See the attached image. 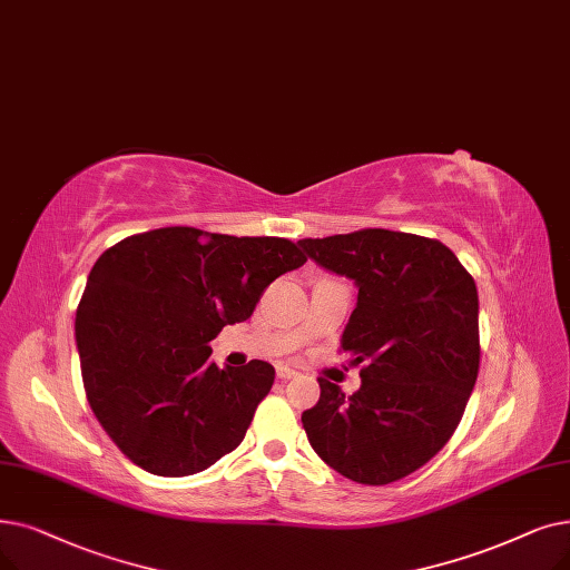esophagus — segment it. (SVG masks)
<instances>
[{"label":"esophagus","instance_id":"obj_1","mask_svg":"<svg viewBox=\"0 0 570 570\" xmlns=\"http://www.w3.org/2000/svg\"><path fill=\"white\" fill-rule=\"evenodd\" d=\"M277 377L286 382V380L298 377V373H295V370H293V367H288V365H279V367H277Z\"/></svg>","mask_w":570,"mask_h":570}]
</instances>
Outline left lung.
Wrapping results in <instances>:
<instances>
[{
    "mask_svg": "<svg viewBox=\"0 0 570 570\" xmlns=\"http://www.w3.org/2000/svg\"><path fill=\"white\" fill-rule=\"evenodd\" d=\"M318 265L356 282L340 352L361 365L352 395L321 377L303 412L312 450L346 480L391 484L454 435L480 370L478 288L438 239L365 228L298 242Z\"/></svg>",
    "mask_w": 570,
    "mask_h": 570,
    "instance_id": "left-lung-1",
    "label": "left lung"
}]
</instances>
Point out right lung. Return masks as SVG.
<instances>
[{
	"label": "right lung",
	"mask_w": 570,
	"mask_h": 570,
	"mask_svg": "<svg viewBox=\"0 0 570 570\" xmlns=\"http://www.w3.org/2000/svg\"><path fill=\"white\" fill-rule=\"evenodd\" d=\"M303 263L284 237L188 226L126 237L97 258L73 324L81 377L97 422L135 465L184 478L244 440L275 367L224 370L209 363V342Z\"/></svg>",
	"instance_id": "obj_1"
}]
</instances>
